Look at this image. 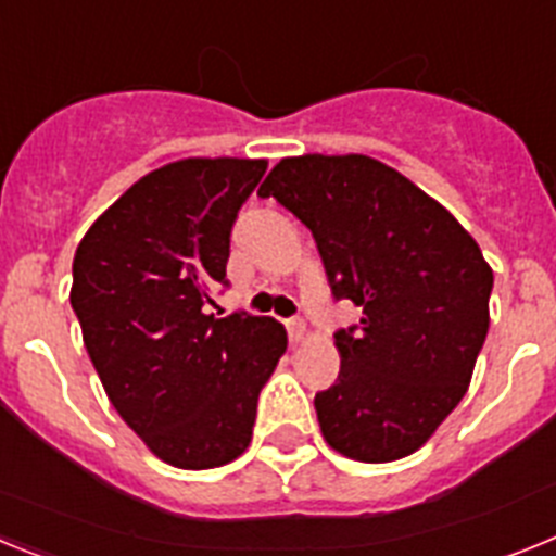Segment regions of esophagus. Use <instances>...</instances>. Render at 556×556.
Listing matches in <instances>:
<instances>
[{
  "instance_id": "obj_1",
  "label": "esophagus",
  "mask_w": 556,
  "mask_h": 556,
  "mask_svg": "<svg viewBox=\"0 0 556 556\" xmlns=\"http://www.w3.org/2000/svg\"><path fill=\"white\" fill-rule=\"evenodd\" d=\"M287 331H289V339H292L294 345H298V342H303V339L308 337V326L303 320H289Z\"/></svg>"
}]
</instances>
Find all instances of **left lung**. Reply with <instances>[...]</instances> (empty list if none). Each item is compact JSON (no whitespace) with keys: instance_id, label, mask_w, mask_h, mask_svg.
I'll use <instances>...</instances> for the list:
<instances>
[{"instance_id":"obj_1","label":"left lung","mask_w":556,"mask_h":556,"mask_svg":"<svg viewBox=\"0 0 556 556\" xmlns=\"http://www.w3.org/2000/svg\"><path fill=\"white\" fill-rule=\"evenodd\" d=\"M312 230L333 298L339 378L314 395L326 443L356 462L415 454L468 392L490 328L493 269L445 205L370 155L281 159L258 189Z\"/></svg>"}]
</instances>
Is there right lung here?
Instances as JSON below:
<instances>
[{
    "mask_svg": "<svg viewBox=\"0 0 556 556\" xmlns=\"http://www.w3.org/2000/svg\"><path fill=\"white\" fill-rule=\"evenodd\" d=\"M264 159H180L139 178L77 244L68 301L108 401L172 468L228 465L287 353L273 317L205 314Z\"/></svg>",
    "mask_w": 556,
    "mask_h": 556,
    "instance_id": "1",
    "label": "right lung"
}]
</instances>
